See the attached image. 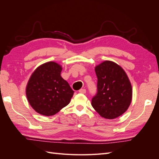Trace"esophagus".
Segmentation results:
<instances>
[{
    "instance_id": "obj_1",
    "label": "esophagus",
    "mask_w": 159,
    "mask_h": 159,
    "mask_svg": "<svg viewBox=\"0 0 159 159\" xmlns=\"http://www.w3.org/2000/svg\"><path fill=\"white\" fill-rule=\"evenodd\" d=\"M79 92L81 93H86V89H81L79 90Z\"/></svg>"
}]
</instances>
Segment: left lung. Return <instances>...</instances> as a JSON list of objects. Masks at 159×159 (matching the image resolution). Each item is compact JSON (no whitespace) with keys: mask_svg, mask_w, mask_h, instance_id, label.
Listing matches in <instances>:
<instances>
[{"mask_svg":"<svg viewBox=\"0 0 159 159\" xmlns=\"http://www.w3.org/2000/svg\"><path fill=\"white\" fill-rule=\"evenodd\" d=\"M98 77V92L91 105L99 115L107 119L121 116L132 100V86L121 66L106 60L95 68Z\"/></svg>","mask_w":159,"mask_h":159,"instance_id":"1","label":"left lung"}]
</instances>
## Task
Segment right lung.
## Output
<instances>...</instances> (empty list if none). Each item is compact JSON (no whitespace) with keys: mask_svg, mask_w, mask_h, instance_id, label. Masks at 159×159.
<instances>
[{"mask_svg":"<svg viewBox=\"0 0 159 159\" xmlns=\"http://www.w3.org/2000/svg\"><path fill=\"white\" fill-rule=\"evenodd\" d=\"M62 67L54 61L38 66L26 88L27 99L36 111L52 116L68 105L74 95L69 84L61 78Z\"/></svg>","mask_w":159,"mask_h":159,"instance_id":"add662e5","label":"right lung"}]
</instances>
